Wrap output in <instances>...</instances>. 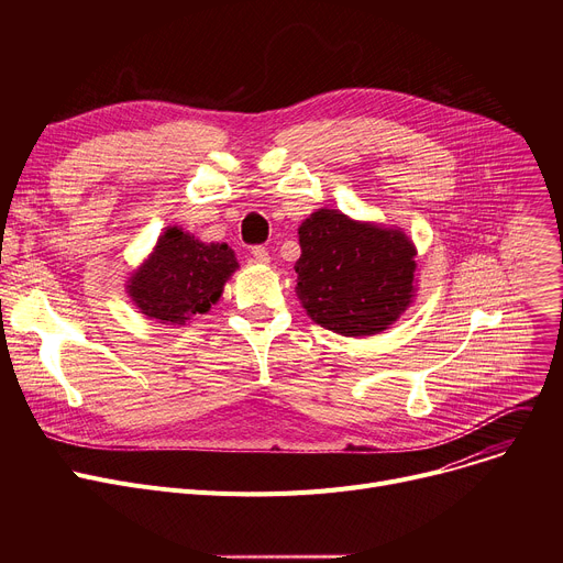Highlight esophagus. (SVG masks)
I'll use <instances>...</instances> for the list:
<instances>
[{
  "label": "esophagus",
  "instance_id": "esophagus-1",
  "mask_svg": "<svg viewBox=\"0 0 563 563\" xmlns=\"http://www.w3.org/2000/svg\"><path fill=\"white\" fill-rule=\"evenodd\" d=\"M251 255H253L257 262H269V251H266L264 246H253V249H251Z\"/></svg>",
  "mask_w": 563,
  "mask_h": 563
}]
</instances>
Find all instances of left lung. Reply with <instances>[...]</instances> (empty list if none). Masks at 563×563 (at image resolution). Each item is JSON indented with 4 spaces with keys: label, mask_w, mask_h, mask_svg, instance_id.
I'll return each mask as SVG.
<instances>
[{
    "label": "left lung",
    "mask_w": 563,
    "mask_h": 563,
    "mask_svg": "<svg viewBox=\"0 0 563 563\" xmlns=\"http://www.w3.org/2000/svg\"><path fill=\"white\" fill-rule=\"evenodd\" d=\"M297 294L319 327L365 338L390 323L416 297V246L399 228L317 210L299 225Z\"/></svg>",
    "instance_id": "1"
}]
</instances>
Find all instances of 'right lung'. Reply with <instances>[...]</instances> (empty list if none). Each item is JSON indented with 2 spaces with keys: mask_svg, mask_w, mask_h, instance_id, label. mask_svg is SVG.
<instances>
[{
  "mask_svg": "<svg viewBox=\"0 0 563 563\" xmlns=\"http://www.w3.org/2000/svg\"><path fill=\"white\" fill-rule=\"evenodd\" d=\"M236 266L228 244H202L183 228L170 225L159 234L151 257L132 274L128 294L147 319L183 327L221 299Z\"/></svg>",
  "mask_w": 563,
  "mask_h": 563,
  "instance_id": "1",
  "label": "right lung"
}]
</instances>
